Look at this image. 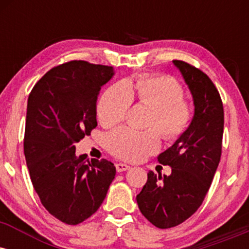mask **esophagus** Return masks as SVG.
<instances>
[{
	"label": "esophagus",
	"mask_w": 249,
	"mask_h": 249,
	"mask_svg": "<svg viewBox=\"0 0 249 249\" xmlns=\"http://www.w3.org/2000/svg\"><path fill=\"white\" fill-rule=\"evenodd\" d=\"M116 168H117V172H124V171H127L130 170V166L126 164H124V162H118V164H116Z\"/></svg>",
	"instance_id": "34e87169"
}]
</instances>
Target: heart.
<instances>
[{"instance_id": "1", "label": "heart", "mask_w": 249, "mask_h": 249, "mask_svg": "<svg viewBox=\"0 0 249 249\" xmlns=\"http://www.w3.org/2000/svg\"><path fill=\"white\" fill-rule=\"evenodd\" d=\"M133 98L152 108L146 126L158 129L165 141H177L190 126L192 105L184 98L181 84L164 75L141 76L134 81L111 85L99 99L97 107L99 122L105 126H113L124 121ZM158 133L155 130L121 127L107 134L105 144L108 152L117 158L139 161L159 150L160 138Z\"/></svg>"}]
</instances>
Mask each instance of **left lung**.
Returning a JSON list of instances; mask_svg holds the SVG:
<instances>
[{
    "mask_svg": "<svg viewBox=\"0 0 249 249\" xmlns=\"http://www.w3.org/2000/svg\"><path fill=\"white\" fill-rule=\"evenodd\" d=\"M190 88L194 117L186 132L158 161L172 168L170 176L147 173L137 196L142 215L156 227H176L201 206L221 158L224 107L218 89L206 73L184 61L174 59Z\"/></svg>",
    "mask_w": 249,
    "mask_h": 249,
    "instance_id": "obj_1",
    "label": "left lung"
}]
</instances>
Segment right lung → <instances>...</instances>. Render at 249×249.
<instances>
[{"mask_svg": "<svg viewBox=\"0 0 249 249\" xmlns=\"http://www.w3.org/2000/svg\"><path fill=\"white\" fill-rule=\"evenodd\" d=\"M113 68L70 61L53 68L28 98L24 156L30 179L45 210L67 225L97 212L115 179L107 159L76 156L75 142L97 126L96 102Z\"/></svg>", "mask_w": 249, "mask_h": 249, "instance_id": "add662e5", "label": "right lung"}]
</instances>
